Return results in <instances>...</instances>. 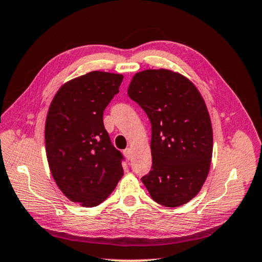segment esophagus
Segmentation results:
<instances>
[{"label": "esophagus", "instance_id": "esophagus-1", "mask_svg": "<svg viewBox=\"0 0 262 262\" xmlns=\"http://www.w3.org/2000/svg\"><path fill=\"white\" fill-rule=\"evenodd\" d=\"M123 155H125L127 159H130L132 158V149L127 148V149L123 150Z\"/></svg>", "mask_w": 262, "mask_h": 262}]
</instances>
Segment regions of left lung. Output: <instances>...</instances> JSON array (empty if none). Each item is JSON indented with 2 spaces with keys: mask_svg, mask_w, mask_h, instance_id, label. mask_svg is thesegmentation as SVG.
I'll return each mask as SVG.
<instances>
[{
  "mask_svg": "<svg viewBox=\"0 0 262 262\" xmlns=\"http://www.w3.org/2000/svg\"><path fill=\"white\" fill-rule=\"evenodd\" d=\"M128 96L151 123L152 166L141 178L159 205L179 207L196 195L209 172L212 128L194 84L167 69L135 74Z\"/></svg>",
  "mask_w": 262,
  "mask_h": 262,
  "instance_id": "left-lung-1",
  "label": "left lung"
}]
</instances>
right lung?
<instances>
[{"label":"right lung","instance_id":"obj_1","mask_svg":"<svg viewBox=\"0 0 262 262\" xmlns=\"http://www.w3.org/2000/svg\"><path fill=\"white\" fill-rule=\"evenodd\" d=\"M122 79L120 74L88 73L63 84L48 110L45 142L52 176L61 192L83 207L100 205L123 174V156L103 122Z\"/></svg>","mask_w":262,"mask_h":262}]
</instances>
